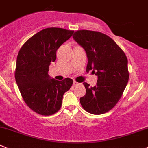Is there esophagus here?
Masks as SVG:
<instances>
[{
  "label": "esophagus",
  "instance_id": "34e87169",
  "mask_svg": "<svg viewBox=\"0 0 148 148\" xmlns=\"http://www.w3.org/2000/svg\"><path fill=\"white\" fill-rule=\"evenodd\" d=\"M79 84V83L77 82L76 81H74V82H73V85H74V87H76V86H78Z\"/></svg>",
  "mask_w": 148,
  "mask_h": 148
}]
</instances>
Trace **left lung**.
I'll list each match as a JSON object with an SVG mask.
<instances>
[{
  "instance_id": "obj_1",
  "label": "left lung",
  "mask_w": 148,
  "mask_h": 148,
  "mask_svg": "<svg viewBox=\"0 0 148 148\" xmlns=\"http://www.w3.org/2000/svg\"><path fill=\"white\" fill-rule=\"evenodd\" d=\"M73 38L85 51L87 71L92 70L97 77L94 87L83 83L86 94L80 97V103L90 114H105L118 103L128 83L127 56L110 37L99 32L78 30Z\"/></svg>"
}]
</instances>
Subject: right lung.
<instances>
[{"mask_svg": "<svg viewBox=\"0 0 148 148\" xmlns=\"http://www.w3.org/2000/svg\"><path fill=\"white\" fill-rule=\"evenodd\" d=\"M74 31L51 27L41 30L23 45L17 56L15 79L26 104L37 114L50 116L61 108L63 95L73 80L58 81L48 75L56 51Z\"/></svg>", "mask_w": 148, "mask_h": 148, "instance_id": "right-lung-1", "label": "right lung"}]
</instances>
